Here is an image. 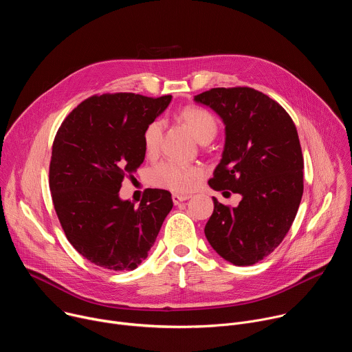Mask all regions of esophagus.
Masks as SVG:
<instances>
[{
  "label": "esophagus",
  "instance_id": "1",
  "mask_svg": "<svg viewBox=\"0 0 352 352\" xmlns=\"http://www.w3.org/2000/svg\"><path fill=\"white\" fill-rule=\"evenodd\" d=\"M189 199V196L188 195H185V196H182V195H173V202H174V205H179L181 202H184V200H188Z\"/></svg>",
  "mask_w": 352,
  "mask_h": 352
}]
</instances>
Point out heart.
Returning a JSON list of instances; mask_svg holds the SVG:
<instances>
[{"mask_svg": "<svg viewBox=\"0 0 352 352\" xmlns=\"http://www.w3.org/2000/svg\"><path fill=\"white\" fill-rule=\"evenodd\" d=\"M178 118L190 129L200 143L210 142L217 133V121L212 113L200 107H185L178 113ZM163 132V122H150L143 133V143L147 153H153L159 147ZM202 177V170L196 166L163 162L150 171V182L160 188H167L178 193L192 190Z\"/></svg>", "mask_w": 352, "mask_h": 352, "instance_id": "heart-1", "label": "heart"}]
</instances>
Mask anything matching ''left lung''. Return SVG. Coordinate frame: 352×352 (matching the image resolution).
<instances>
[{
  "label": "left lung",
  "mask_w": 352,
  "mask_h": 352,
  "mask_svg": "<svg viewBox=\"0 0 352 352\" xmlns=\"http://www.w3.org/2000/svg\"><path fill=\"white\" fill-rule=\"evenodd\" d=\"M226 125L223 156L209 181L242 200L228 208L213 197L205 235L235 266L269 256L287 235L304 193V157L288 113L252 87H214L195 96Z\"/></svg>",
  "instance_id": "8db88e82"
}]
</instances>
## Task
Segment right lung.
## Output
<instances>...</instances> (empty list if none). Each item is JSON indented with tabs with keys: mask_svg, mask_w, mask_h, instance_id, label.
Here are the masks:
<instances>
[{
	"mask_svg": "<svg viewBox=\"0 0 352 352\" xmlns=\"http://www.w3.org/2000/svg\"><path fill=\"white\" fill-rule=\"evenodd\" d=\"M170 102V94L91 96L56 135L50 162L54 209L71 245L96 266L136 269L173 209L164 189H147L138 208L118 193L125 175L144 160V129Z\"/></svg>",
	"mask_w": 352,
	"mask_h": 352,
	"instance_id": "right-lung-1",
	"label": "right lung"
}]
</instances>
